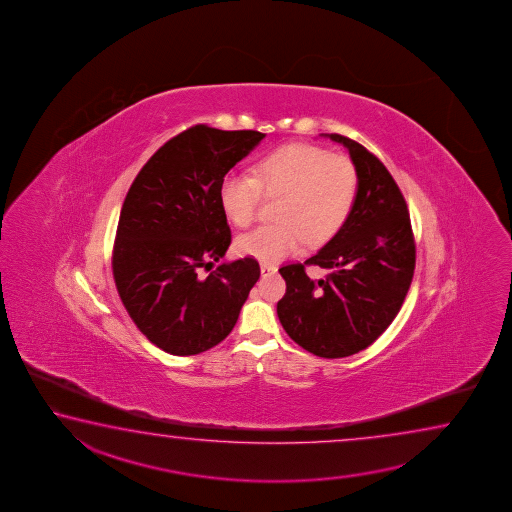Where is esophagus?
Wrapping results in <instances>:
<instances>
[{
  "instance_id": "1",
  "label": "esophagus",
  "mask_w": 512,
  "mask_h": 512,
  "mask_svg": "<svg viewBox=\"0 0 512 512\" xmlns=\"http://www.w3.org/2000/svg\"><path fill=\"white\" fill-rule=\"evenodd\" d=\"M260 269L263 276H270V274H274V272L278 270V267H276V265H270V263H261Z\"/></svg>"
}]
</instances>
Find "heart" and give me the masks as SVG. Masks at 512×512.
Listing matches in <instances>:
<instances>
[{
	"instance_id": "obj_1",
	"label": "heart",
	"mask_w": 512,
	"mask_h": 512,
	"mask_svg": "<svg viewBox=\"0 0 512 512\" xmlns=\"http://www.w3.org/2000/svg\"><path fill=\"white\" fill-rule=\"evenodd\" d=\"M281 195L276 218L236 238V249L261 261H279L303 247L322 245L344 227L355 208L358 172L351 159L310 143H288L261 157L254 175L229 172L220 182V206L238 227L256 218L261 193Z\"/></svg>"
}]
</instances>
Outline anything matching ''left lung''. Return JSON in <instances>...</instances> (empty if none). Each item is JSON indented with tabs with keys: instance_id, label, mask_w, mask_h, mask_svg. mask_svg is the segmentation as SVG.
<instances>
[{
	"instance_id": "8db88e82",
	"label": "left lung",
	"mask_w": 512,
	"mask_h": 512,
	"mask_svg": "<svg viewBox=\"0 0 512 512\" xmlns=\"http://www.w3.org/2000/svg\"><path fill=\"white\" fill-rule=\"evenodd\" d=\"M342 143L358 172L355 208L344 227L304 264L330 269L310 280L303 263L279 272L286 292L278 317L295 344L322 358H344L371 346L407 297L416 269V243L407 202L378 157L353 139Z\"/></svg>"
}]
</instances>
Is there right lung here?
Returning a JSON list of instances; mask_svg holds the SVG:
<instances>
[{
  "mask_svg": "<svg viewBox=\"0 0 512 512\" xmlns=\"http://www.w3.org/2000/svg\"><path fill=\"white\" fill-rule=\"evenodd\" d=\"M265 138L258 130L195 125L166 141L123 202L113 276L130 319L170 355H199L231 333L260 278L254 258L220 263L231 229L220 182Z\"/></svg>",
  "mask_w": 512,
  "mask_h": 512,
  "instance_id": "right-lung-1",
  "label": "right lung"
}]
</instances>
